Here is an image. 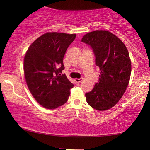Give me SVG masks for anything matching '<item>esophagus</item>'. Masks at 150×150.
<instances>
[{
    "instance_id": "esophagus-1",
    "label": "esophagus",
    "mask_w": 150,
    "mask_h": 150,
    "mask_svg": "<svg viewBox=\"0 0 150 150\" xmlns=\"http://www.w3.org/2000/svg\"><path fill=\"white\" fill-rule=\"evenodd\" d=\"M75 80L77 83H79V82H80L81 81L83 80V78H82V77H80V78H76Z\"/></svg>"
}]
</instances>
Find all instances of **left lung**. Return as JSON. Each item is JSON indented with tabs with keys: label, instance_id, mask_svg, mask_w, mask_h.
Listing matches in <instances>:
<instances>
[{
	"label": "left lung",
	"instance_id": "1",
	"mask_svg": "<svg viewBox=\"0 0 150 150\" xmlns=\"http://www.w3.org/2000/svg\"><path fill=\"white\" fill-rule=\"evenodd\" d=\"M82 42L91 46L95 63L101 70L99 82L85 94L88 104L98 111L114 106L124 94L131 73V61L126 46L108 31L86 34Z\"/></svg>",
	"mask_w": 150,
	"mask_h": 150
}]
</instances>
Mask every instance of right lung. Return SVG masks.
I'll use <instances>...</instances> for the list:
<instances>
[{"label": "right lung", "instance_id": "obj_1", "mask_svg": "<svg viewBox=\"0 0 150 150\" xmlns=\"http://www.w3.org/2000/svg\"><path fill=\"white\" fill-rule=\"evenodd\" d=\"M75 34L48 32L31 44L24 59L27 85L36 101L42 106L54 109L68 101L73 84L65 74L63 59L75 39Z\"/></svg>", "mask_w": 150, "mask_h": 150}]
</instances>
